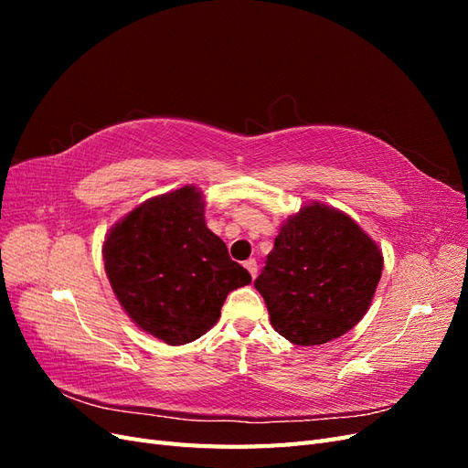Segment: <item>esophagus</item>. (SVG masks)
<instances>
[{
	"mask_svg": "<svg viewBox=\"0 0 468 468\" xmlns=\"http://www.w3.org/2000/svg\"><path fill=\"white\" fill-rule=\"evenodd\" d=\"M244 267H246L248 271H250L251 279H256V277H258V261H256V260H253V258L246 260V261H244Z\"/></svg>",
	"mask_w": 468,
	"mask_h": 468,
	"instance_id": "obj_1",
	"label": "esophagus"
}]
</instances>
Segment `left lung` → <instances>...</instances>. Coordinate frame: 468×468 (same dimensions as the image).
Returning a JSON list of instances; mask_svg holds the SVG:
<instances>
[{"instance_id":"obj_1","label":"left lung","mask_w":468,"mask_h":468,"mask_svg":"<svg viewBox=\"0 0 468 468\" xmlns=\"http://www.w3.org/2000/svg\"><path fill=\"white\" fill-rule=\"evenodd\" d=\"M382 253L346 212L320 203L287 218L256 279L275 332L296 346L344 335L371 306Z\"/></svg>"}]
</instances>
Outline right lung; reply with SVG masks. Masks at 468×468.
<instances>
[{
  "label": "right lung",
  "instance_id": "obj_1",
  "mask_svg": "<svg viewBox=\"0 0 468 468\" xmlns=\"http://www.w3.org/2000/svg\"><path fill=\"white\" fill-rule=\"evenodd\" d=\"M103 261L126 314L169 346L208 332L226 294L251 282L207 229L203 193L193 186L154 197L112 226Z\"/></svg>",
  "mask_w": 468,
  "mask_h": 468
}]
</instances>
